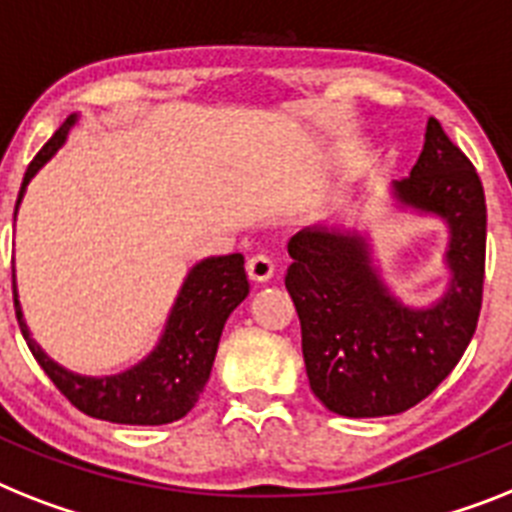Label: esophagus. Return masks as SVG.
<instances>
[{
	"mask_svg": "<svg viewBox=\"0 0 512 512\" xmlns=\"http://www.w3.org/2000/svg\"><path fill=\"white\" fill-rule=\"evenodd\" d=\"M246 272L253 282H269L274 277V261L266 253H256L246 264Z\"/></svg>",
	"mask_w": 512,
	"mask_h": 512,
	"instance_id": "1",
	"label": "esophagus"
}]
</instances>
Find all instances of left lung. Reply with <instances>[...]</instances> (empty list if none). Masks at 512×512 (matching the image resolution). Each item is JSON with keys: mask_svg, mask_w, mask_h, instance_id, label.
Returning <instances> with one entry per match:
<instances>
[{"mask_svg": "<svg viewBox=\"0 0 512 512\" xmlns=\"http://www.w3.org/2000/svg\"><path fill=\"white\" fill-rule=\"evenodd\" d=\"M395 211L447 230V282L408 303L384 277L369 230L337 222L290 238L285 287L301 319L311 390L348 418L395 416L432 395L476 332L484 285L487 204L474 164L429 117L411 177L387 188Z\"/></svg>", "mask_w": 512, "mask_h": 512, "instance_id": "8db88e82", "label": "left lung"}]
</instances>
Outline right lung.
I'll list each match as a JSON object with an SVG mask.
<instances>
[{
  "instance_id": "1",
  "label": "right lung",
  "mask_w": 512,
  "mask_h": 512,
  "mask_svg": "<svg viewBox=\"0 0 512 512\" xmlns=\"http://www.w3.org/2000/svg\"><path fill=\"white\" fill-rule=\"evenodd\" d=\"M78 122L80 114H70L65 125L52 135V141L36 154L20 185L15 217H18L31 180L65 146L67 135ZM243 264L246 261L240 253H230V256H209L190 266L154 348L130 369L104 374V377L78 374V371L65 369L52 356H46V350L33 340L31 327L25 324L18 282L12 285L15 287V314L38 366L78 411L101 418V421H112V424H172L198 403V395L209 382L225 322L232 311L246 301L248 277ZM12 280H15V269H12Z\"/></svg>"
}]
</instances>
